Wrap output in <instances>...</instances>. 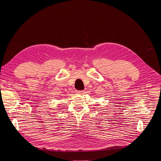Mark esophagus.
<instances>
[{"mask_svg": "<svg viewBox=\"0 0 161 161\" xmlns=\"http://www.w3.org/2000/svg\"><path fill=\"white\" fill-rule=\"evenodd\" d=\"M76 93L77 94H84L85 93V91H76Z\"/></svg>", "mask_w": 161, "mask_h": 161, "instance_id": "obj_1", "label": "esophagus"}]
</instances>
